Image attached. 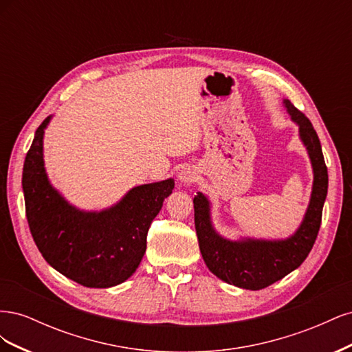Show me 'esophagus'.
<instances>
[{
  "instance_id": "34e87169",
  "label": "esophagus",
  "mask_w": 352,
  "mask_h": 352,
  "mask_svg": "<svg viewBox=\"0 0 352 352\" xmlns=\"http://www.w3.org/2000/svg\"><path fill=\"white\" fill-rule=\"evenodd\" d=\"M197 179H198V173L195 172L194 168H184L182 172L179 173V180H180V182H182L184 185L194 184Z\"/></svg>"
}]
</instances>
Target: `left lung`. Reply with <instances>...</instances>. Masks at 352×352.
Instances as JSON below:
<instances>
[{
  "instance_id": "1",
  "label": "left lung",
  "mask_w": 352,
  "mask_h": 352,
  "mask_svg": "<svg viewBox=\"0 0 352 352\" xmlns=\"http://www.w3.org/2000/svg\"><path fill=\"white\" fill-rule=\"evenodd\" d=\"M285 107L292 120L300 126V136L307 146L314 170V184L310 206L300 229L286 241H241L232 242L219 236L211 226L207 198H194L195 229L199 250L212 274L229 285L260 291L280 280L308 257L322 225L323 204L327 195V167L320 140L308 117L285 100Z\"/></svg>"
}]
</instances>
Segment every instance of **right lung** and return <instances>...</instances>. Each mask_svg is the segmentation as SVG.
<instances>
[{
	"mask_svg": "<svg viewBox=\"0 0 352 352\" xmlns=\"http://www.w3.org/2000/svg\"><path fill=\"white\" fill-rule=\"evenodd\" d=\"M39 124L23 164L26 219L39 252L66 278L87 287H110L129 279L140 265L153 220L172 194L173 179L136 186L119 204L101 212L69 206L51 188L42 158Z\"/></svg>",
	"mask_w": 352,
	"mask_h": 352,
	"instance_id": "right-lung-1",
	"label": "right lung"
}]
</instances>
